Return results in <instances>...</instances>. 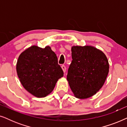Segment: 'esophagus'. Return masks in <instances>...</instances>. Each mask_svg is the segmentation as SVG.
<instances>
[{
	"label": "esophagus",
	"instance_id": "obj_1",
	"mask_svg": "<svg viewBox=\"0 0 127 127\" xmlns=\"http://www.w3.org/2000/svg\"><path fill=\"white\" fill-rule=\"evenodd\" d=\"M61 67H62V70H63V71H64V72H65L66 70V67L65 65H62L61 66Z\"/></svg>",
	"mask_w": 127,
	"mask_h": 127
}]
</instances>
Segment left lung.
Returning <instances> with one entry per match:
<instances>
[{"mask_svg": "<svg viewBox=\"0 0 127 127\" xmlns=\"http://www.w3.org/2000/svg\"><path fill=\"white\" fill-rule=\"evenodd\" d=\"M72 58L67 74L71 90L77 98L92 96L102 88L108 74L106 57L94 47L73 46Z\"/></svg>", "mask_w": 127, "mask_h": 127, "instance_id": "left-lung-1", "label": "left lung"}]
</instances>
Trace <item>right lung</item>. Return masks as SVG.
Returning a JSON list of instances; mask_svg holds the SVG:
<instances>
[{
    "instance_id": "obj_1",
    "label": "right lung",
    "mask_w": 127,
    "mask_h": 127,
    "mask_svg": "<svg viewBox=\"0 0 127 127\" xmlns=\"http://www.w3.org/2000/svg\"><path fill=\"white\" fill-rule=\"evenodd\" d=\"M17 72L24 87L38 98L51 93L58 80L64 76L58 58L49 46L42 48L33 46L22 53Z\"/></svg>"
}]
</instances>
